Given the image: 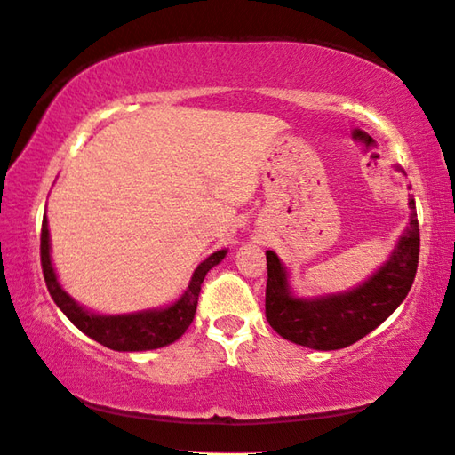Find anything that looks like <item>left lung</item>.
<instances>
[{"mask_svg":"<svg viewBox=\"0 0 455 455\" xmlns=\"http://www.w3.org/2000/svg\"><path fill=\"white\" fill-rule=\"evenodd\" d=\"M408 205L410 221L390 259L363 285L345 293L315 299L295 297L289 289L285 265L277 253L265 251V316L273 331L295 345L315 350H339L361 340L387 321L406 299L418 269L419 228L414 196H408Z\"/></svg>","mask_w":455,"mask_h":455,"instance_id":"1","label":"left lung"}]
</instances>
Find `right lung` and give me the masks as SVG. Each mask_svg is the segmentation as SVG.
Instances as JSON below:
<instances>
[{
    "instance_id": "1",
    "label": "right lung",
    "mask_w": 455,
    "mask_h": 455,
    "mask_svg": "<svg viewBox=\"0 0 455 455\" xmlns=\"http://www.w3.org/2000/svg\"><path fill=\"white\" fill-rule=\"evenodd\" d=\"M228 250L212 253L196 267L194 275L188 283L184 295L176 303L164 308H152V311L128 313V315H97L89 308L81 307L71 295H67L59 285L53 263H51V243L47 216H43L41 228V267L45 277L49 295L53 297L55 305L67 315L76 329L83 331L92 340L100 342L102 347L121 350V353H136V350H152L166 347L178 340L186 329L190 327L198 307V295L204 277L212 267L224 259Z\"/></svg>"
}]
</instances>
